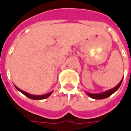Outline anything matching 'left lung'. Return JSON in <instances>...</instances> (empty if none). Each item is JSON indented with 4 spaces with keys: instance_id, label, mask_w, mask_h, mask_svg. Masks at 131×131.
Listing matches in <instances>:
<instances>
[{
    "instance_id": "obj_1",
    "label": "left lung",
    "mask_w": 131,
    "mask_h": 131,
    "mask_svg": "<svg viewBox=\"0 0 131 131\" xmlns=\"http://www.w3.org/2000/svg\"><path fill=\"white\" fill-rule=\"evenodd\" d=\"M123 79H122V80L120 81V83L117 84L115 87L111 89H109V90H107V91H105L104 92H102V93H94V94H93V93H89V92H86V94L89 96H90L91 98L94 99V100H103V99H105V98H107L110 96H111L113 94H114L119 89V87L121 86V84H122Z\"/></svg>"
}]
</instances>
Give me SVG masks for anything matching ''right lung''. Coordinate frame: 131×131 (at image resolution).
Listing matches in <instances>:
<instances>
[{
	"label": "right lung",
	"mask_w": 131,
	"mask_h": 131,
	"mask_svg": "<svg viewBox=\"0 0 131 131\" xmlns=\"http://www.w3.org/2000/svg\"><path fill=\"white\" fill-rule=\"evenodd\" d=\"M15 87L16 89L19 91L20 92H21L23 94H24L25 96H27V97H29V99H31V100H45V99H46L47 98L48 96H50L52 94V91L50 92H49V93H47L46 94H43V95H34V94H29V93H27V92H24V91H23L21 89H20L19 88H18L16 86H15Z\"/></svg>",
	"instance_id": "add662e5"
}]
</instances>
